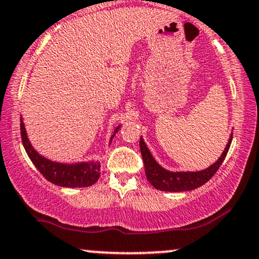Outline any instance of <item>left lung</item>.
<instances>
[{"label":"left lung","instance_id":"1","mask_svg":"<svg viewBox=\"0 0 259 259\" xmlns=\"http://www.w3.org/2000/svg\"><path fill=\"white\" fill-rule=\"evenodd\" d=\"M233 134H230V138L228 140L227 147L223 151L222 156L219 157L215 163L212 165L198 171H171L163 168L156 159L153 158L152 153L150 152L144 138H140V151H141L142 159L145 164V173H146L147 180L154 189L160 191L168 192H181V191H191L206 184L210 178L217 173L219 167L222 165L223 160L227 157V153L230 147Z\"/></svg>","mask_w":259,"mask_h":259}]
</instances>
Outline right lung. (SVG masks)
I'll use <instances>...</instances> for the list:
<instances>
[{"mask_svg": "<svg viewBox=\"0 0 259 259\" xmlns=\"http://www.w3.org/2000/svg\"><path fill=\"white\" fill-rule=\"evenodd\" d=\"M120 126L121 124L114 129V133L109 139V145ZM20 135H22L23 146H24L29 158L34 163L37 170L55 185L63 187H88L94 185L99 180L101 175V164L99 160L97 162L96 160H88V162L61 163L46 158L42 154L38 153L32 147L31 142L29 141L23 117H20Z\"/></svg>", "mask_w": 259, "mask_h": 259, "instance_id": "obj_1", "label": "right lung"}]
</instances>
